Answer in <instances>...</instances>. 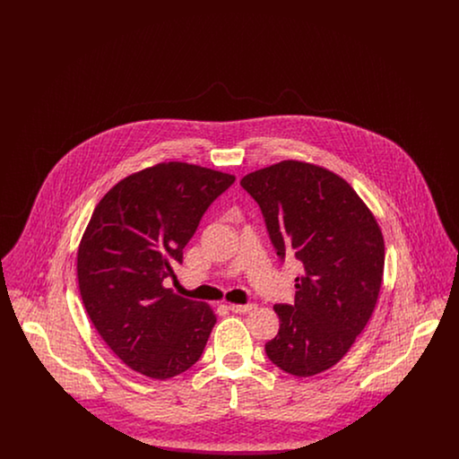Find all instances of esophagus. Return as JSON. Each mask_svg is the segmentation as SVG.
I'll return each instance as SVG.
<instances>
[{"label":"esophagus","instance_id":"34e87169","mask_svg":"<svg viewBox=\"0 0 459 459\" xmlns=\"http://www.w3.org/2000/svg\"><path fill=\"white\" fill-rule=\"evenodd\" d=\"M229 309L232 313H247V311L253 309V305L251 303H247V305H229Z\"/></svg>","mask_w":459,"mask_h":459}]
</instances>
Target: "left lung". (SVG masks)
<instances>
[{
	"mask_svg": "<svg viewBox=\"0 0 459 459\" xmlns=\"http://www.w3.org/2000/svg\"><path fill=\"white\" fill-rule=\"evenodd\" d=\"M258 203L277 256H296L292 305H275L281 328L264 344L281 370L311 377L328 370L354 344L377 305L384 238L368 206L327 169L285 160L242 177Z\"/></svg>",
	"mask_w": 459,
	"mask_h": 459,
	"instance_id": "obj_1",
	"label": "left lung"
}]
</instances>
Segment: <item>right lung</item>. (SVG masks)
<instances>
[{
  "label": "right lung",
  "mask_w": 459,
  "mask_h": 459,
  "mask_svg": "<svg viewBox=\"0 0 459 459\" xmlns=\"http://www.w3.org/2000/svg\"><path fill=\"white\" fill-rule=\"evenodd\" d=\"M234 180L182 161L158 163L120 180L94 208L77 251L79 290L92 325L132 370L165 380L201 358L217 316L163 281Z\"/></svg>",
  "instance_id": "1"
}]
</instances>
